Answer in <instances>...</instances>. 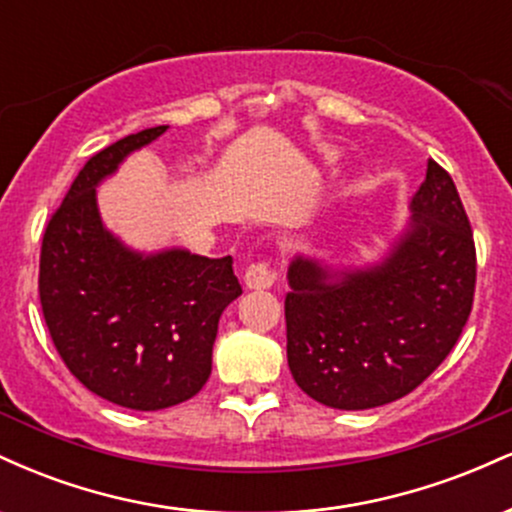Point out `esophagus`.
Wrapping results in <instances>:
<instances>
[{
	"label": "esophagus",
	"instance_id": "obj_1",
	"mask_svg": "<svg viewBox=\"0 0 512 512\" xmlns=\"http://www.w3.org/2000/svg\"><path fill=\"white\" fill-rule=\"evenodd\" d=\"M276 281L274 269L269 267L267 262H255L250 264L248 272H245V286L250 291H264V289H272Z\"/></svg>",
	"mask_w": 512,
	"mask_h": 512
}]
</instances>
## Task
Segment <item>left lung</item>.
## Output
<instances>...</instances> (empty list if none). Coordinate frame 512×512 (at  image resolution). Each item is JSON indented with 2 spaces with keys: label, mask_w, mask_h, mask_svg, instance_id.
<instances>
[{
  "label": "left lung",
  "mask_w": 512,
  "mask_h": 512,
  "mask_svg": "<svg viewBox=\"0 0 512 512\" xmlns=\"http://www.w3.org/2000/svg\"><path fill=\"white\" fill-rule=\"evenodd\" d=\"M409 221L363 264L298 252L289 264L286 358L296 385L332 409H375L416 390L472 310L477 255L455 182L436 161Z\"/></svg>",
  "instance_id": "left-lung-1"
}]
</instances>
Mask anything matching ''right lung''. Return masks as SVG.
Returning a JSON list of instances; mask_svg holds the SVG:
<instances>
[{
    "mask_svg": "<svg viewBox=\"0 0 512 512\" xmlns=\"http://www.w3.org/2000/svg\"><path fill=\"white\" fill-rule=\"evenodd\" d=\"M168 125L129 134L81 168L40 252V303L62 361L93 395L137 411L187 402L211 375L219 317L240 296L231 257L137 250L105 226L98 187Z\"/></svg>",
    "mask_w": 512,
    "mask_h": 512,
    "instance_id": "obj_1",
    "label": "right lung"
}]
</instances>
